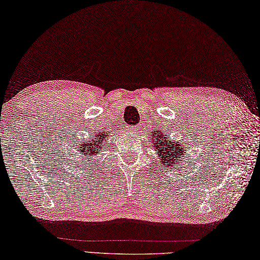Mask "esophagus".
Segmentation results:
<instances>
[{
  "label": "esophagus",
  "mask_w": 260,
  "mask_h": 260,
  "mask_svg": "<svg viewBox=\"0 0 260 260\" xmlns=\"http://www.w3.org/2000/svg\"><path fill=\"white\" fill-rule=\"evenodd\" d=\"M128 130L132 134H138L139 132V126H136V125H130L128 126Z\"/></svg>",
  "instance_id": "esophagus-1"
}]
</instances>
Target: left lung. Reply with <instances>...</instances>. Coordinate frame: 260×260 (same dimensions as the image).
<instances>
[{"instance_id":"1","label":"left lung","mask_w":260,"mask_h":260,"mask_svg":"<svg viewBox=\"0 0 260 260\" xmlns=\"http://www.w3.org/2000/svg\"><path fill=\"white\" fill-rule=\"evenodd\" d=\"M150 136L152 137V142L157 153H158V160L161 164V166L165 169L168 166L172 167H177L182 169V166H185L183 160L188 156L186 153V147L182 146L184 144H178V142H175L174 140L169 139V137H166L164 135V132H158V131H152ZM187 160H189V158ZM187 167V165H186Z\"/></svg>"}]
</instances>
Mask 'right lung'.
Instances as JSON below:
<instances>
[{"label": "right lung", "instance_id": "add662e5", "mask_svg": "<svg viewBox=\"0 0 260 260\" xmlns=\"http://www.w3.org/2000/svg\"><path fill=\"white\" fill-rule=\"evenodd\" d=\"M110 134L107 131L103 132H95L94 135H91L88 137V139L83 140L82 142H79L78 145H76L75 148H73V150L75 149L76 150L72 153V159L75 164V168H79L82 171L83 168H85V171H87L88 174H93L92 171H95L96 167L100 165L96 158L102 151L103 147L107 146L105 144V140L108 139V136Z\"/></svg>", "mask_w": 260, "mask_h": 260}]
</instances>
